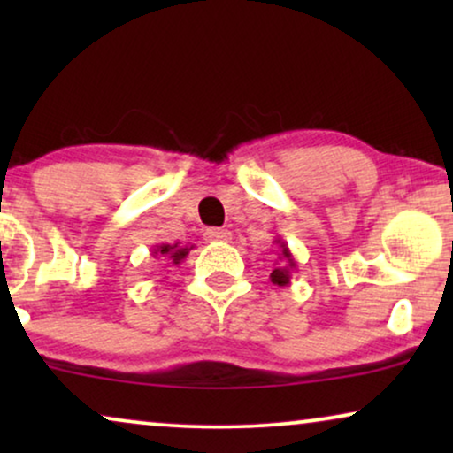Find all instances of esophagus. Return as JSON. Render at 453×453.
I'll use <instances>...</instances> for the list:
<instances>
[{
	"instance_id": "esophagus-1",
	"label": "esophagus",
	"mask_w": 453,
	"mask_h": 453,
	"mask_svg": "<svg viewBox=\"0 0 453 453\" xmlns=\"http://www.w3.org/2000/svg\"><path fill=\"white\" fill-rule=\"evenodd\" d=\"M203 239H206L208 243H216V241H228L231 239V231H226V228H206Z\"/></svg>"
}]
</instances>
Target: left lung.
Here are the masks:
<instances>
[{
  "mask_svg": "<svg viewBox=\"0 0 453 453\" xmlns=\"http://www.w3.org/2000/svg\"><path fill=\"white\" fill-rule=\"evenodd\" d=\"M274 243L278 245V259L274 262V270L270 272V280L272 284H278V287H288L290 284V274L296 270V262L290 253L287 241H282L280 237L274 239Z\"/></svg>",
  "mask_w": 453,
  "mask_h": 453,
  "instance_id": "left-lung-1",
  "label": "left lung"
}]
</instances>
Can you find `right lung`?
I'll use <instances>...</instances> for the list:
<instances>
[{"label":"right lung","mask_w":453,"mask_h":453,"mask_svg":"<svg viewBox=\"0 0 453 453\" xmlns=\"http://www.w3.org/2000/svg\"><path fill=\"white\" fill-rule=\"evenodd\" d=\"M191 250H194V245H183L179 243V241L177 243H158L154 245L152 256L158 259H165V262H169L173 265H179L185 257L189 256Z\"/></svg>","instance_id":"obj_1"}]
</instances>
